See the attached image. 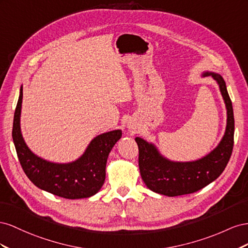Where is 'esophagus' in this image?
Segmentation results:
<instances>
[{
	"label": "esophagus",
	"mask_w": 248,
	"mask_h": 248,
	"mask_svg": "<svg viewBox=\"0 0 248 248\" xmlns=\"http://www.w3.org/2000/svg\"><path fill=\"white\" fill-rule=\"evenodd\" d=\"M129 129H132V130H134V129H135V128H134V125H130V126H129Z\"/></svg>",
	"instance_id": "34e87169"
}]
</instances>
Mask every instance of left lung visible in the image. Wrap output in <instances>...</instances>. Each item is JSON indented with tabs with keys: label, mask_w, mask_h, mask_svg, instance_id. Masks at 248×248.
<instances>
[{
	"label": "left lung",
	"mask_w": 248,
	"mask_h": 248,
	"mask_svg": "<svg viewBox=\"0 0 248 248\" xmlns=\"http://www.w3.org/2000/svg\"><path fill=\"white\" fill-rule=\"evenodd\" d=\"M212 76L220 88L225 103L228 119L224 135L206 157L192 162H173L164 158L154 144L136 137L139 157L140 174L148 189L167 196H178L194 193L215 181L228 165L234 146L235 120L232 105L226 90L223 78L215 73H204Z\"/></svg>",
	"instance_id": "left-lung-1"
}]
</instances>
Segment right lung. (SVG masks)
Here are the masks:
<instances>
[{
	"instance_id": "1",
	"label": "right lung",
	"mask_w": 248,
	"mask_h": 248,
	"mask_svg": "<svg viewBox=\"0 0 248 248\" xmlns=\"http://www.w3.org/2000/svg\"><path fill=\"white\" fill-rule=\"evenodd\" d=\"M23 87L14 112L12 138L18 161L26 175L35 186L68 200L85 199L97 193L104 185L106 163L112 147L122 137L115 130L96 136L81 157L66 164H58L34 155L25 143L20 132Z\"/></svg>"
}]
</instances>
